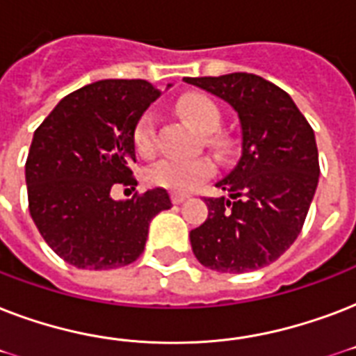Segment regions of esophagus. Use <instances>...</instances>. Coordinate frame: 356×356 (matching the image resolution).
I'll return each mask as SVG.
<instances>
[{"instance_id": "34e87169", "label": "esophagus", "mask_w": 356, "mask_h": 356, "mask_svg": "<svg viewBox=\"0 0 356 356\" xmlns=\"http://www.w3.org/2000/svg\"><path fill=\"white\" fill-rule=\"evenodd\" d=\"M184 200H188V194H183V192H172V201L175 205L183 203Z\"/></svg>"}]
</instances>
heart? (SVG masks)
I'll use <instances>...</instances> for the list:
<instances>
[{
    "label": "heart",
    "mask_w": 356,
    "mask_h": 356,
    "mask_svg": "<svg viewBox=\"0 0 356 356\" xmlns=\"http://www.w3.org/2000/svg\"><path fill=\"white\" fill-rule=\"evenodd\" d=\"M177 111L195 131L203 134L216 131L222 120L218 105L205 94H186L179 97ZM155 127L156 118L151 111L140 114V118L134 123L133 144L142 155H147L155 147ZM212 144L218 149H225V142L222 138L214 136ZM214 170L216 164L209 156H192V159L164 156L147 168L145 177L155 186H162L173 192H188L211 177Z\"/></svg>",
    "instance_id": "heart-1"
}]
</instances>
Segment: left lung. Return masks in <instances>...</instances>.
<instances>
[{"instance_id": "8db88e82", "label": "left lung", "mask_w": 356, "mask_h": 356, "mask_svg": "<svg viewBox=\"0 0 356 356\" xmlns=\"http://www.w3.org/2000/svg\"><path fill=\"white\" fill-rule=\"evenodd\" d=\"M184 81L227 102L242 127V156L216 184L231 197H205L209 218L190 231L192 251L214 271L260 270L303 229L320 179L314 131L292 97L259 75Z\"/></svg>"}]
</instances>
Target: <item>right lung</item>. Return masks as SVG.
Instances as JSON below:
<instances>
[{
  "label": "right lung",
  "mask_w": 356,
  "mask_h": 356,
  "mask_svg": "<svg viewBox=\"0 0 356 356\" xmlns=\"http://www.w3.org/2000/svg\"><path fill=\"white\" fill-rule=\"evenodd\" d=\"M161 96L144 79H105L63 97L38 125L25 162L29 212L68 264L113 270L138 259L153 216L172 207L164 188L114 201L136 179L133 129Z\"/></svg>",
  "instance_id": "1"
}]
</instances>
